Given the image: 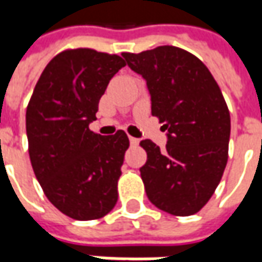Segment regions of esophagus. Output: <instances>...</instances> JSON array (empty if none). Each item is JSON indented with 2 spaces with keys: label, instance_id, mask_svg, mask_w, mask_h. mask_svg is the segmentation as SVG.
<instances>
[{
  "label": "esophagus",
  "instance_id": "esophagus-1",
  "mask_svg": "<svg viewBox=\"0 0 262 262\" xmlns=\"http://www.w3.org/2000/svg\"><path fill=\"white\" fill-rule=\"evenodd\" d=\"M129 143H131L133 146H137V144L140 143V140H138V138H136V137H129Z\"/></svg>",
  "mask_w": 262,
  "mask_h": 262
}]
</instances>
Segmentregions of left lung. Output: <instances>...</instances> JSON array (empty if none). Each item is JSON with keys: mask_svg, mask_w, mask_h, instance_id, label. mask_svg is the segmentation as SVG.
Returning a JSON list of instances; mask_svg holds the SVG:
<instances>
[{"mask_svg": "<svg viewBox=\"0 0 262 262\" xmlns=\"http://www.w3.org/2000/svg\"><path fill=\"white\" fill-rule=\"evenodd\" d=\"M126 66L146 80L151 115L165 122L166 148L140 144V167L151 204L173 216H191L216 191L227 163L230 115L211 73L196 56L176 46L122 54Z\"/></svg>", "mask_w": 262, "mask_h": 262, "instance_id": "obj_1", "label": "left lung"}]
</instances>
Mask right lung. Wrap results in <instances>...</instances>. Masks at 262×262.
<instances>
[{
  "mask_svg": "<svg viewBox=\"0 0 262 262\" xmlns=\"http://www.w3.org/2000/svg\"><path fill=\"white\" fill-rule=\"evenodd\" d=\"M125 67L95 49L64 51L46 66L26 111L29 156L45 195L66 216L95 220L118 201V179L129 146L124 131L89 129L111 78Z\"/></svg>",
  "mask_w": 262,
  "mask_h": 262,
  "instance_id": "1",
  "label": "right lung"
}]
</instances>
